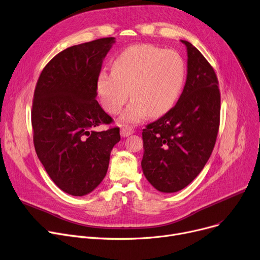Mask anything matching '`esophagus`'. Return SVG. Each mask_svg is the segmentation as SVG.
<instances>
[{
  "instance_id": "esophagus-1",
  "label": "esophagus",
  "mask_w": 260,
  "mask_h": 260,
  "mask_svg": "<svg viewBox=\"0 0 260 260\" xmlns=\"http://www.w3.org/2000/svg\"><path fill=\"white\" fill-rule=\"evenodd\" d=\"M133 132H134V130L130 127H124L120 129V135L123 137H127V136L131 135V134H133Z\"/></svg>"
}]
</instances>
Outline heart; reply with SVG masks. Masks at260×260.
<instances>
[{"label": "heart", "mask_w": 260, "mask_h": 260, "mask_svg": "<svg viewBox=\"0 0 260 260\" xmlns=\"http://www.w3.org/2000/svg\"><path fill=\"white\" fill-rule=\"evenodd\" d=\"M186 80V65L173 50L152 45H135L125 49L112 64V72L101 71L98 93L105 110L117 114L133 100L120 116L121 123L137 124L148 114L160 116L178 101Z\"/></svg>", "instance_id": "obj_1"}]
</instances>
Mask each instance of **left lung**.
Returning a JSON list of instances; mask_svg holds the SVG:
<instances>
[{
  "mask_svg": "<svg viewBox=\"0 0 260 260\" xmlns=\"http://www.w3.org/2000/svg\"><path fill=\"white\" fill-rule=\"evenodd\" d=\"M187 80L171 110L143 130V173L162 193L187 187L201 173L215 146L220 93L217 76L188 41Z\"/></svg>",
  "mask_w": 260,
  "mask_h": 260,
  "instance_id": "left-lung-1",
  "label": "left lung"
}]
</instances>
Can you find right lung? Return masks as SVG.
Wrapping results in <instances>:
<instances>
[{"label": "right lung", "mask_w": 260, "mask_h": 260, "mask_svg": "<svg viewBox=\"0 0 260 260\" xmlns=\"http://www.w3.org/2000/svg\"><path fill=\"white\" fill-rule=\"evenodd\" d=\"M114 38L56 54L38 80L31 112L37 155L54 184L73 196L92 192L106 176L119 128L94 131L112 118L96 101L98 78Z\"/></svg>", "instance_id": "obj_1"}]
</instances>
